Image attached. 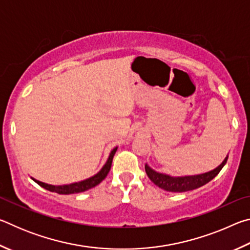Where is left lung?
Masks as SVG:
<instances>
[{
  "instance_id": "1",
  "label": "left lung",
  "mask_w": 250,
  "mask_h": 250,
  "mask_svg": "<svg viewBox=\"0 0 250 250\" xmlns=\"http://www.w3.org/2000/svg\"><path fill=\"white\" fill-rule=\"evenodd\" d=\"M228 156H226L225 160L223 161L221 166H218L216 168H214L213 171L203 173V174L198 175H191V176H170L167 174H163V173L155 172L154 170L146 164V175L149 176V179L153 182V183L159 186V188H163L164 191L167 192H188L192 191V189H195L201 188V186L205 185L208 183L216 176L219 172H221L222 168L225 166L227 162Z\"/></svg>"
}]
</instances>
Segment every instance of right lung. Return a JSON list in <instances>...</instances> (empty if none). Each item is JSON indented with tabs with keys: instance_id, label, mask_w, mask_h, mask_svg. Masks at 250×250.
<instances>
[{
	"instance_id": "right-lung-1",
	"label": "right lung",
	"mask_w": 250,
	"mask_h": 250,
	"mask_svg": "<svg viewBox=\"0 0 250 250\" xmlns=\"http://www.w3.org/2000/svg\"><path fill=\"white\" fill-rule=\"evenodd\" d=\"M117 149H118V147L116 146L115 149L110 152L109 158H108L107 162H105L104 166L103 167V168H101V170L98 173H97L96 175L91 176L87 180L77 182V183H71V184H68V185L55 186V185L43 183V182L37 181L35 179H33V177H32V179H33L34 182H36L37 184L41 185L42 188H44L45 189H47V191H50V192H55V193H58V194H65V195H67V194H76V193L84 192V191H87V189H90L92 188H95V186L98 185L100 182H103V180L105 179V176L108 175L110 168H111L112 159H113V155H115V153H116Z\"/></svg>"
}]
</instances>
